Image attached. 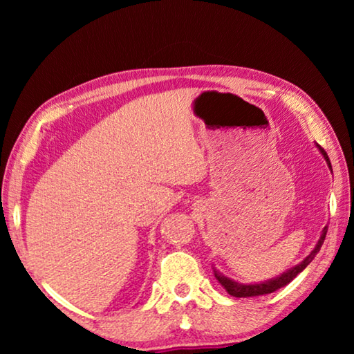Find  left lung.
Returning a JSON list of instances; mask_svg holds the SVG:
<instances>
[{
  "label": "left lung",
  "instance_id": "8db88e82",
  "mask_svg": "<svg viewBox=\"0 0 354 354\" xmlns=\"http://www.w3.org/2000/svg\"><path fill=\"white\" fill-rule=\"evenodd\" d=\"M317 148H319V151L322 153L323 159L326 160V164L329 167V170H331L333 173V167H331V162H329V158L325 149H323L320 145H315ZM326 231H328V226H325L322 230V234H320V239L319 242L315 243L314 250L310 251V253L304 257V259L297 263L295 267L289 268V270L283 272L281 274H278V277H274L272 279H267V281H261V283H256V284H243V283H239V281H234L231 278L225 277L223 273H220L217 268L214 267V274L215 278L218 279V283L225 287V290L230 293V295L236 297V298H248V297H259V295H267V293H272L274 290L281 289V287H284L290 283V281L297 277L298 273H301L304 268H306L310 262H313L314 257L317 256V253H319L322 245H323V241H325L326 237Z\"/></svg>",
  "mask_w": 354,
  "mask_h": 354
}]
</instances>
